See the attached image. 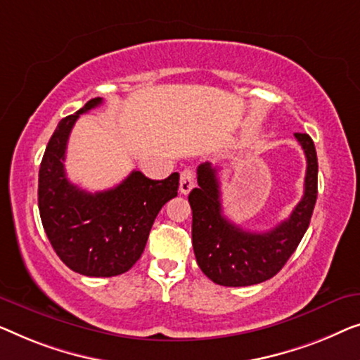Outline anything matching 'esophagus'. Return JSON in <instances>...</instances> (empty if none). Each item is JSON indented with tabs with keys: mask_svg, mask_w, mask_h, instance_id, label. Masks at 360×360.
Here are the masks:
<instances>
[{
	"mask_svg": "<svg viewBox=\"0 0 360 360\" xmlns=\"http://www.w3.org/2000/svg\"><path fill=\"white\" fill-rule=\"evenodd\" d=\"M195 186V174H194V171L192 169H184V171H181V181H179V191H181V194H189L191 192V189L192 187Z\"/></svg>",
	"mask_w": 360,
	"mask_h": 360,
	"instance_id": "1",
	"label": "esophagus"
}]
</instances>
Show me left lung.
<instances>
[{"label": "left lung", "mask_w": 360, "mask_h": 360, "mask_svg": "<svg viewBox=\"0 0 360 360\" xmlns=\"http://www.w3.org/2000/svg\"><path fill=\"white\" fill-rule=\"evenodd\" d=\"M307 156L305 192L287 220L264 233L245 231L224 215L217 168H197V186L191 191L192 246L202 272L219 285L245 287L274 277L310 225L318 194V158L308 134H295Z\"/></svg>", "instance_id": "8db88e82"}]
</instances>
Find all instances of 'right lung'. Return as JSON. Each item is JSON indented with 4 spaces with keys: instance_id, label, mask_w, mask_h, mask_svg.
<instances>
[{
    "instance_id": "right-lung-1",
    "label": "right lung",
    "mask_w": 360,
    "mask_h": 360,
    "mask_svg": "<svg viewBox=\"0 0 360 360\" xmlns=\"http://www.w3.org/2000/svg\"><path fill=\"white\" fill-rule=\"evenodd\" d=\"M101 103L103 98L91 99L60 120L39 169V212L50 245L70 269L88 277L127 272L140 259L161 207L179 187L178 173L153 181L131 171L119 186L94 194L68 181L63 161L70 131Z\"/></svg>"
}]
</instances>
